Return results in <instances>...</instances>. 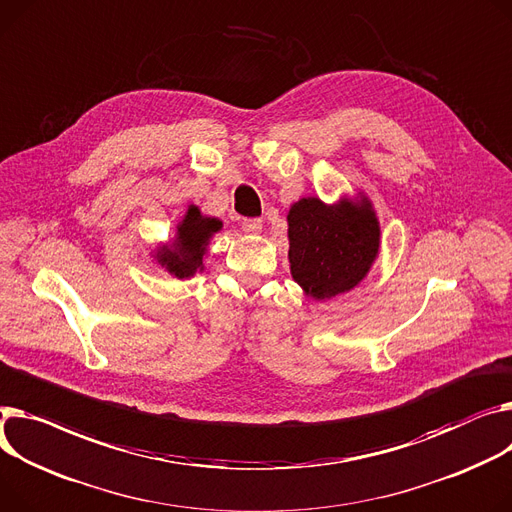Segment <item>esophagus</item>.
<instances>
[{
    "label": "esophagus",
    "mask_w": 512,
    "mask_h": 512,
    "mask_svg": "<svg viewBox=\"0 0 512 512\" xmlns=\"http://www.w3.org/2000/svg\"><path fill=\"white\" fill-rule=\"evenodd\" d=\"M241 226H243V230L249 232V234H259L261 228H263V222H261L259 218H243Z\"/></svg>",
    "instance_id": "esophagus-1"
}]
</instances>
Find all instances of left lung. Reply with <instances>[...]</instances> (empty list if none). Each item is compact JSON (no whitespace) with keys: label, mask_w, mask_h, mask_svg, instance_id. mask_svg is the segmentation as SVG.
Listing matches in <instances>:
<instances>
[{"label":"left lung","mask_w":512,"mask_h":512,"mask_svg":"<svg viewBox=\"0 0 512 512\" xmlns=\"http://www.w3.org/2000/svg\"><path fill=\"white\" fill-rule=\"evenodd\" d=\"M290 271L317 300L352 290L379 253V222L370 203L344 199L327 206L317 197L298 199L288 212Z\"/></svg>","instance_id":"1"}]
</instances>
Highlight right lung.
<instances>
[{"label": "right lung", "mask_w": 512, "mask_h": 512, "mask_svg": "<svg viewBox=\"0 0 512 512\" xmlns=\"http://www.w3.org/2000/svg\"><path fill=\"white\" fill-rule=\"evenodd\" d=\"M222 228V222L216 218L201 216V212L191 206L177 226V241L170 247L158 251V263L166 267L177 278H189L203 265V255L214 232Z\"/></svg>", "instance_id": "obj_1"}]
</instances>
